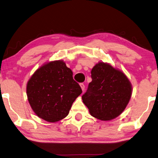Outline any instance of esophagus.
Listing matches in <instances>:
<instances>
[{
	"label": "esophagus",
	"mask_w": 158,
	"mask_h": 158,
	"mask_svg": "<svg viewBox=\"0 0 158 158\" xmlns=\"http://www.w3.org/2000/svg\"><path fill=\"white\" fill-rule=\"evenodd\" d=\"M80 86H81V90L84 91V89H85V85H84V84H83V83H81V84H80Z\"/></svg>",
	"instance_id": "obj_1"
}]
</instances>
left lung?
Here are the masks:
<instances>
[{
    "instance_id": "left-lung-1",
    "label": "left lung",
    "mask_w": 158,
    "mask_h": 158,
    "mask_svg": "<svg viewBox=\"0 0 158 158\" xmlns=\"http://www.w3.org/2000/svg\"><path fill=\"white\" fill-rule=\"evenodd\" d=\"M92 81L82 96L93 117L110 121L122 114L132 95V85L122 71L99 61L91 70Z\"/></svg>"
}]
</instances>
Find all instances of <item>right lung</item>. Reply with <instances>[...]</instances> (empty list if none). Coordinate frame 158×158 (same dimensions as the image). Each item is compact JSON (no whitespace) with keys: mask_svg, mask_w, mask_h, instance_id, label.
Listing matches in <instances>:
<instances>
[{"mask_svg":"<svg viewBox=\"0 0 158 158\" xmlns=\"http://www.w3.org/2000/svg\"><path fill=\"white\" fill-rule=\"evenodd\" d=\"M73 73L63 60L45 63L27 83L30 105L37 116L48 122L66 117L82 90L73 79Z\"/></svg>","mask_w":158,"mask_h":158,"instance_id":"right-lung-1","label":"right lung"}]
</instances>
